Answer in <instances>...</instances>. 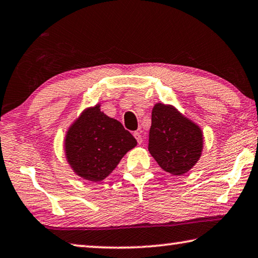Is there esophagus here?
Listing matches in <instances>:
<instances>
[{
  "instance_id": "1",
  "label": "esophagus",
  "mask_w": 258,
  "mask_h": 258,
  "mask_svg": "<svg viewBox=\"0 0 258 258\" xmlns=\"http://www.w3.org/2000/svg\"><path fill=\"white\" fill-rule=\"evenodd\" d=\"M133 135H134V138L137 139L138 143H141V142H142V137H141V134H140L139 132H134Z\"/></svg>"
}]
</instances>
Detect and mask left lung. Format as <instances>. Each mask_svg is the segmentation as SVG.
<instances>
[{
    "label": "left lung",
    "mask_w": 258,
    "mask_h": 258,
    "mask_svg": "<svg viewBox=\"0 0 258 258\" xmlns=\"http://www.w3.org/2000/svg\"><path fill=\"white\" fill-rule=\"evenodd\" d=\"M148 149L164 171L182 175L202 155L203 133L175 108L157 103L151 113Z\"/></svg>",
    "instance_id": "left-lung-1"
}]
</instances>
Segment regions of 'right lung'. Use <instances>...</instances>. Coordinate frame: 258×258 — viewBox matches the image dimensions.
<instances>
[{"label":"right lung","instance_id":"obj_1","mask_svg":"<svg viewBox=\"0 0 258 258\" xmlns=\"http://www.w3.org/2000/svg\"><path fill=\"white\" fill-rule=\"evenodd\" d=\"M135 146L133 135L97 106L83 112L68 131L66 155L76 174L98 182L107 177Z\"/></svg>","mask_w":258,"mask_h":258}]
</instances>
